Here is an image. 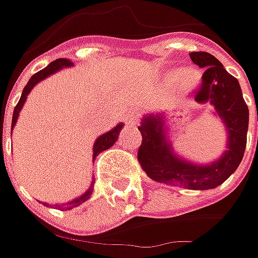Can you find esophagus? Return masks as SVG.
Returning <instances> with one entry per match:
<instances>
[{"instance_id": "esophagus-1", "label": "esophagus", "mask_w": 258, "mask_h": 258, "mask_svg": "<svg viewBox=\"0 0 258 258\" xmlns=\"http://www.w3.org/2000/svg\"><path fill=\"white\" fill-rule=\"evenodd\" d=\"M138 117H139L138 110L132 109L129 113L126 114V117H124V123L127 124V126H131V127H134V126H136V124H138Z\"/></svg>"}]
</instances>
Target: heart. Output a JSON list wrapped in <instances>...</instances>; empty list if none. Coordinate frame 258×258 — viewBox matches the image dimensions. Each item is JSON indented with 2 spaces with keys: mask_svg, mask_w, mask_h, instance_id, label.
Masks as SVG:
<instances>
[{
  "mask_svg": "<svg viewBox=\"0 0 258 258\" xmlns=\"http://www.w3.org/2000/svg\"><path fill=\"white\" fill-rule=\"evenodd\" d=\"M181 76H182V79L185 83H189V82H191V79H192V73H191V72H188V70L182 72Z\"/></svg>",
  "mask_w": 258,
  "mask_h": 258,
  "instance_id": "1",
  "label": "heart"
}]
</instances>
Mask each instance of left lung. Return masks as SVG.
I'll list each match as a JSON object with an SVG mask.
<instances>
[{"label":"left lung","instance_id":"obj_1","mask_svg":"<svg viewBox=\"0 0 258 258\" xmlns=\"http://www.w3.org/2000/svg\"><path fill=\"white\" fill-rule=\"evenodd\" d=\"M189 57L204 69L201 83L194 90V99L200 103L210 102L215 107L228 131V151L211 165L198 166L185 162L176 158L165 142L161 119L146 116L138 127L142 134L138 161L148 176L156 182L181 185L188 189H211L221 185L243 159L248 131V106L244 102L238 80L213 54L192 51Z\"/></svg>","mask_w":258,"mask_h":258}]
</instances>
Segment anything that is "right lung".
Segmentation results:
<instances>
[{
    "label": "right lung",
    "instance_id": "obj_1",
    "mask_svg": "<svg viewBox=\"0 0 258 258\" xmlns=\"http://www.w3.org/2000/svg\"><path fill=\"white\" fill-rule=\"evenodd\" d=\"M70 66H73V63H72L69 58H57V60H54V61H51L50 64L45 67V69H43V70H40V72H37L35 75L31 76V79H30V80H28V83L25 85L24 90H23V94H21V97H20V100H18V103H17V106H15L14 113H13V122H11V129H13V127H14V124L17 123L18 113H20V110L23 109L25 99H27L28 93L31 92V89H33L38 82H41L43 79H45V77H48L50 75L55 73L57 70H60V69H63V67H70ZM122 126H123V124L119 123L116 127H113L110 132L102 135L100 138H97V139H96V142H94V146H93V159L97 156V155L100 154V152H103V151H106V149H109V148H110V146L117 141V136H119V132H120ZM90 195H92V188H89V191H87V192L83 194L82 197H79V198L75 200V201H70V203L63 204V205H55V207H57L58 210H72L73 207H77L79 204L85 203L86 200H89V198H90ZM44 205H47V204H44Z\"/></svg>",
    "mask_w": 258,
    "mask_h": 258
}]
</instances>
